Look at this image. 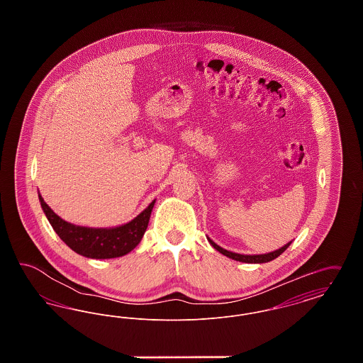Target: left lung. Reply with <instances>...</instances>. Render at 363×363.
<instances>
[{"instance_id":"obj_1","label":"left lung","mask_w":363,"mask_h":363,"mask_svg":"<svg viewBox=\"0 0 363 363\" xmlns=\"http://www.w3.org/2000/svg\"><path fill=\"white\" fill-rule=\"evenodd\" d=\"M208 241L209 243L218 250V252H220L222 255H225L227 256L228 259H235V261H241V262H249V264H261V262H268V261H272V259H277L279 257L290 245H291V242H289L287 245H284L283 247H280V249H277L275 252H271V253H267V255H238V253H233V252H228V250H225L223 247H220L219 245H216L215 242L212 241L211 238H208Z\"/></svg>"}]
</instances>
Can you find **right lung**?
Returning a JSON list of instances; mask_svg holds the SVG:
<instances>
[{
	"label": "right lung",
	"instance_id": "1",
	"mask_svg": "<svg viewBox=\"0 0 363 363\" xmlns=\"http://www.w3.org/2000/svg\"><path fill=\"white\" fill-rule=\"evenodd\" d=\"M42 209L58 237L73 252L88 259H116L132 252L138 246L150 222L155 200L133 220L113 228H92L74 225L52 212L39 194Z\"/></svg>",
	"mask_w": 363,
	"mask_h": 363
}]
</instances>
